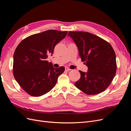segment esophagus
I'll return each instance as SVG.
<instances>
[{
    "mask_svg": "<svg viewBox=\"0 0 131 131\" xmlns=\"http://www.w3.org/2000/svg\"><path fill=\"white\" fill-rule=\"evenodd\" d=\"M70 70H71V69H69V68H68V67H65V71L69 72V71H70Z\"/></svg>",
    "mask_w": 131,
    "mask_h": 131,
    "instance_id": "34e87169",
    "label": "esophagus"
}]
</instances>
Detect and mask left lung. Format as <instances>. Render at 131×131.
<instances>
[{
    "label": "left lung",
    "instance_id": "8db88e82",
    "mask_svg": "<svg viewBox=\"0 0 131 131\" xmlns=\"http://www.w3.org/2000/svg\"><path fill=\"white\" fill-rule=\"evenodd\" d=\"M75 42L82 61L88 67L86 73L79 71L81 78L75 83L78 89L89 95L104 91L115 77L116 55L108 42L91 33L69 31Z\"/></svg>",
    "mask_w": 131,
    "mask_h": 131
}]
</instances>
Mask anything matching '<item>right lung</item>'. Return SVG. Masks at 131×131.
Returning <instances> with one entry per match:
<instances>
[{
	"label": "right lung",
	"instance_id": "add662e5",
	"mask_svg": "<svg viewBox=\"0 0 131 131\" xmlns=\"http://www.w3.org/2000/svg\"><path fill=\"white\" fill-rule=\"evenodd\" d=\"M67 31L49 30L23 40L14 54L13 74L20 86L30 96L47 94L56 85L58 77L65 71L58 69L46 59L53 53L56 46L66 37Z\"/></svg>",
	"mask_w": 131,
	"mask_h": 131
}]
</instances>
